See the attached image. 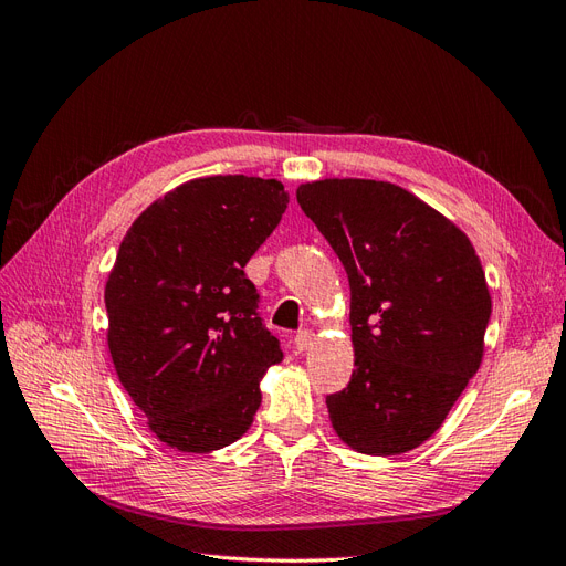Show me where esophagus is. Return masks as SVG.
<instances>
[{"label": "esophagus", "instance_id": "34e87169", "mask_svg": "<svg viewBox=\"0 0 566 566\" xmlns=\"http://www.w3.org/2000/svg\"><path fill=\"white\" fill-rule=\"evenodd\" d=\"M312 342H314V333H312L310 328H304V331H300V333L295 335V347H297L300 352L310 349V347H312Z\"/></svg>", "mask_w": 566, "mask_h": 566}]
</instances>
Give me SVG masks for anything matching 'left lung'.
Listing matches in <instances>:
<instances>
[{"mask_svg":"<svg viewBox=\"0 0 566 566\" xmlns=\"http://www.w3.org/2000/svg\"><path fill=\"white\" fill-rule=\"evenodd\" d=\"M297 202L352 290L354 373L325 397L335 432L368 455L416 449L482 364L491 297L470 238L387 181L302 184Z\"/></svg>","mask_w":566,"mask_h":566,"instance_id":"left-lung-1","label":"left lung"}]
</instances>
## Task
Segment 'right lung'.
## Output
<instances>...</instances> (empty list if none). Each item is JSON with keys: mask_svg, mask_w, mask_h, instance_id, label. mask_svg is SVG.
<instances>
[{"mask_svg": "<svg viewBox=\"0 0 566 566\" xmlns=\"http://www.w3.org/2000/svg\"><path fill=\"white\" fill-rule=\"evenodd\" d=\"M287 200L276 179H193L153 202L119 243L108 347L119 382L169 447L224 449L254 420L260 378L283 352L245 264Z\"/></svg>", "mask_w": 566, "mask_h": 566, "instance_id": "right-lung-1", "label": "right lung"}]
</instances>
